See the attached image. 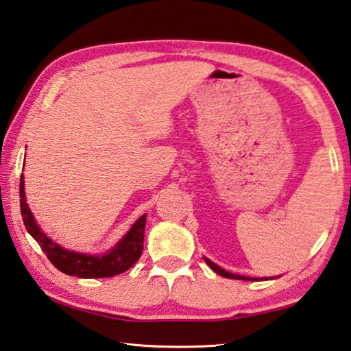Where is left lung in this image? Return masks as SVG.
Segmentation results:
<instances>
[{
  "label": "left lung",
  "mask_w": 351,
  "mask_h": 351,
  "mask_svg": "<svg viewBox=\"0 0 351 351\" xmlns=\"http://www.w3.org/2000/svg\"><path fill=\"white\" fill-rule=\"evenodd\" d=\"M204 261H206V264L208 266L214 270V272H217L218 275H221V276H226V278H230V280H244V281H258L256 278H249V276H241V275H235V274H230V272H226V270L224 269H221V267H218L217 264H214L213 261L210 260H208V258H204Z\"/></svg>",
  "instance_id": "obj_1"
}]
</instances>
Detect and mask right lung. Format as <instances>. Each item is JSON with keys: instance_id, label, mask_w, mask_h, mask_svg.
I'll list each match as a JSON object with an SVG mask.
<instances>
[{"instance_id": "obj_1", "label": "right lung", "mask_w": 351, "mask_h": 351, "mask_svg": "<svg viewBox=\"0 0 351 351\" xmlns=\"http://www.w3.org/2000/svg\"><path fill=\"white\" fill-rule=\"evenodd\" d=\"M19 206H21L23 221L29 234L38 241L39 247L47 255L53 266L70 276H79V278H107V276H114L128 270L142 255L145 223H147V215L145 214L133 224L128 234L117 243V246L111 252L102 256H95L70 252V250L58 246L47 235L41 232V229H39L35 223V218H33L30 213L27 203H25L23 176L21 180H19Z\"/></svg>"}]
</instances>
